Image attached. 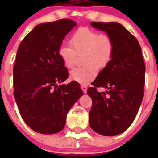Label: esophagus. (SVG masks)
Here are the masks:
<instances>
[{"label": "esophagus", "instance_id": "esophagus-1", "mask_svg": "<svg viewBox=\"0 0 158 158\" xmlns=\"http://www.w3.org/2000/svg\"><path fill=\"white\" fill-rule=\"evenodd\" d=\"M81 87L82 91H83L84 93H87V86L85 85H81Z\"/></svg>", "mask_w": 158, "mask_h": 158}]
</instances>
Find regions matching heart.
<instances>
[{"instance_id": "1", "label": "heart", "mask_w": 158, "mask_h": 158, "mask_svg": "<svg viewBox=\"0 0 158 158\" xmlns=\"http://www.w3.org/2000/svg\"><path fill=\"white\" fill-rule=\"evenodd\" d=\"M73 48L62 44L58 48V56L66 68L74 65L77 54L83 55L81 68H75L69 73L70 79L82 85H86L95 79L98 73V67L102 69L111 62L114 51L112 40L107 35L89 27H80L70 40Z\"/></svg>"}]
</instances>
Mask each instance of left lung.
Listing matches in <instances>:
<instances>
[{
  "instance_id": "obj_1",
  "label": "left lung",
  "mask_w": 158,
  "mask_h": 158,
  "mask_svg": "<svg viewBox=\"0 0 158 158\" xmlns=\"http://www.w3.org/2000/svg\"><path fill=\"white\" fill-rule=\"evenodd\" d=\"M91 25L107 33L112 40L114 51L111 62L88 89L93 100L89 125L100 135L115 136L131 126L140 107L146 66L139 42L123 25L117 22H92ZM97 87L107 91L100 93Z\"/></svg>"
}]
</instances>
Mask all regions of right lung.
Wrapping results in <instances>:
<instances>
[{"instance_id": "obj_1", "label": "right lung", "mask_w": 158, "mask_h": 158, "mask_svg": "<svg viewBox=\"0 0 158 158\" xmlns=\"http://www.w3.org/2000/svg\"><path fill=\"white\" fill-rule=\"evenodd\" d=\"M77 23L69 19L37 25L19 44L13 67L14 98L23 121L44 135L65 127L67 113L83 95L58 56L64 38Z\"/></svg>"}]
</instances>
